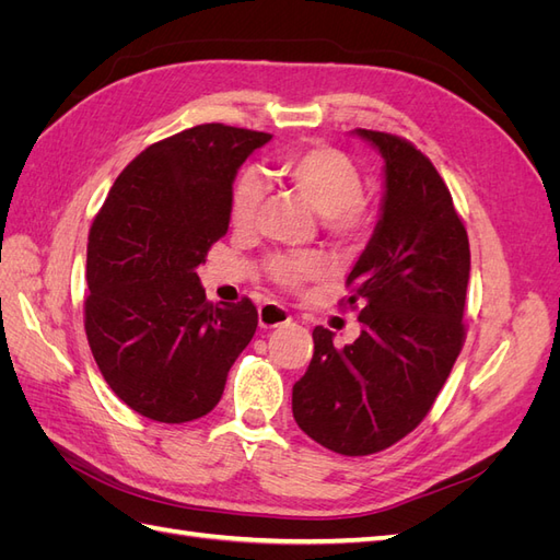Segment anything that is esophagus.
<instances>
[{"label": "esophagus", "mask_w": 560, "mask_h": 560, "mask_svg": "<svg viewBox=\"0 0 560 560\" xmlns=\"http://www.w3.org/2000/svg\"><path fill=\"white\" fill-rule=\"evenodd\" d=\"M290 319H292V315L287 313V308H282L280 303L266 301V303H261V306H259V327H264V329L282 327Z\"/></svg>", "instance_id": "obj_1"}]
</instances>
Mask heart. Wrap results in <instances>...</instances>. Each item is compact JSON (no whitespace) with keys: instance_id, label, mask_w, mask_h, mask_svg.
Returning <instances> with one entry per match:
<instances>
[{"instance_id":"b5f03b06","label":"heart","mask_w":560,"mask_h":560,"mask_svg":"<svg viewBox=\"0 0 560 560\" xmlns=\"http://www.w3.org/2000/svg\"><path fill=\"white\" fill-rule=\"evenodd\" d=\"M278 177L322 217V229L341 243H360L374 229L376 212L362 198V173L341 149L313 144L278 159ZM261 202V184L243 173L231 191V224L252 226ZM268 278L282 287H299L322 273V259L313 252H278L266 259Z\"/></svg>"}]
</instances>
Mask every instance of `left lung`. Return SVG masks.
<instances>
[{
	"instance_id": "left-lung-1",
	"label": "left lung",
	"mask_w": 560,
	"mask_h": 560,
	"mask_svg": "<svg viewBox=\"0 0 560 560\" xmlns=\"http://www.w3.org/2000/svg\"><path fill=\"white\" fill-rule=\"evenodd\" d=\"M385 159L374 235L354 264L343 301L362 334L336 348L315 327V352L292 389L296 425L341 455L385 451L413 432L465 343L469 241L448 186L409 140L354 130Z\"/></svg>"
}]
</instances>
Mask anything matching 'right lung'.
Listing matches in <instances>:
<instances>
[{"label": "right lung", "instance_id": "obj_1", "mask_svg": "<svg viewBox=\"0 0 560 560\" xmlns=\"http://www.w3.org/2000/svg\"><path fill=\"white\" fill-rule=\"evenodd\" d=\"M273 135L202 124L147 147L93 219L83 327L114 395L156 422L222 399L259 325L254 303H210L196 268L229 231L233 179Z\"/></svg>", "mask_w": 560, "mask_h": 560}]
</instances>
